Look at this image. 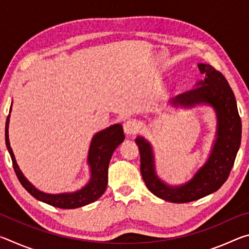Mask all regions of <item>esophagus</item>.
<instances>
[{
	"mask_svg": "<svg viewBox=\"0 0 249 249\" xmlns=\"http://www.w3.org/2000/svg\"><path fill=\"white\" fill-rule=\"evenodd\" d=\"M124 132L125 134L127 135H135L137 132H138V125L136 122L134 121H127L126 123L124 124Z\"/></svg>",
	"mask_w": 249,
	"mask_h": 249,
	"instance_id": "esophagus-1",
	"label": "esophagus"
}]
</instances>
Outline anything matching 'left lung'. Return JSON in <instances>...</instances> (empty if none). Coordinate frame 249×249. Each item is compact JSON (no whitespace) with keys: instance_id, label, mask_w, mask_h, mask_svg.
Segmentation results:
<instances>
[{"instance_id":"obj_1","label":"left lung","mask_w":249,"mask_h":249,"mask_svg":"<svg viewBox=\"0 0 249 249\" xmlns=\"http://www.w3.org/2000/svg\"><path fill=\"white\" fill-rule=\"evenodd\" d=\"M197 66L200 72L205 73L204 80L197 82L195 89L177 95L171 103L184 107L209 104L215 109L217 138L204 165L188 182L178 187L168 185L156 175L151 145L144 137L135 140L140 148L141 172L146 187L156 196L174 203H187L217 191L229 178L242 140V121L229 82L211 65Z\"/></svg>"}]
</instances>
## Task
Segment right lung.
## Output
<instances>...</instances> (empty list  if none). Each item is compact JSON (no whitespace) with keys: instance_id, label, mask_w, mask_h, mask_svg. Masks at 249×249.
I'll return each mask as SVG.
<instances>
[{"instance_id":"right-lung-1","label":"right lung","mask_w":249,"mask_h":249,"mask_svg":"<svg viewBox=\"0 0 249 249\" xmlns=\"http://www.w3.org/2000/svg\"><path fill=\"white\" fill-rule=\"evenodd\" d=\"M8 123H10V115L7 116L5 123V142L8 153L11 155L12 162H13L14 171L20 184L35 199L45 202L49 205L56 206V208L77 209L96 201L107 190L109 160H111L112 155L117 148V146L125 140L123 126L121 124L109 126V127L96 133L92 138L89 154H88V163L90 166L91 172V178L88 184L75 192L50 195V193L41 192L38 189H36L25 178L22 171H20L18 163H16L13 150L11 148L10 140H8Z\"/></svg>"}]
</instances>
